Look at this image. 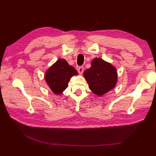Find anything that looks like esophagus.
I'll return each instance as SVG.
<instances>
[{
  "mask_svg": "<svg viewBox=\"0 0 156 156\" xmlns=\"http://www.w3.org/2000/svg\"><path fill=\"white\" fill-rule=\"evenodd\" d=\"M78 71L79 72V74H82V73H83V72H84V67H83V66H81V67L79 68L78 69Z\"/></svg>",
  "mask_w": 156,
  "mask_h": 156,
  "instance_id": "obj_1",
  "label": "esophagus"
}]
</instances>
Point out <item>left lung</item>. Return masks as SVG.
<instances>
[{
  "label": "left lung",
  "mask_w": 156,
  "mask_h": 156,
  "mask_svg": "<svg viewBox=\"0 0 156 156\" xmlns=\"http://www.w3.org/2000/svg\"><path fill=\"white\" fill-rule=\"evenodd\" d=\"M84 76L90 90L100 97L112 90L117 82V69L98 58L92 61L91 67L84 71Z\"/></svg>",
  "instance_id": "left-lung-1"
}]
</instances>
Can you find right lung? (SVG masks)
I'll use <instances>...</instances> for the list:
<instances>
[{
	"instance_id": "add662e5",
	"label": "right lung",
	"mask_w": 156,
	"mask_h": 156,
	"mask_svg": "<svg viewBox=\"0 0 156 156\" xmlns=\"http://www.w3.org/2000/svg\"><path fill=\"white\" fill-rule=\"evenodd\" d=\"M78 72L64 59H58L45 72V80L55 94H60L68 87V82Z\"/></svg>"
}]
</instances>
